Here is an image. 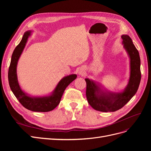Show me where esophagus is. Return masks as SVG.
I'll return each mask as SVG.
<instances>
[{"mask_svg": "<svg viewBox=\"0 0 151 151\" xmlns=\"http://www.w3.org/2000/svg\"><path fill=\"white\" fill-rule=\"evenodd\" d=\"M84 73H85V71L83 70V69H79V70L78 71V74L79 75H84Z\"/></svg>", "mask_w": 151, "mask_h": 151, "instance_id": "obj_1", "label": "esophagus"}]
</instances>
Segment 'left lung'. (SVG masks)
<instances>
[{
	"label": "left lung",
	"instance_id": "obj_1",
	"mask_svg": "<svg viewBox=\"0 0 151 151\" xmlns=\"http://www.w3.org/2000/svg\"><path fill=\"white\" fill-rule=\"evenodd\" d=\"M123 45L130 58V74L129 83L125 89L114 93L103 89L98 83L88 78L86 82V98L91 107L102 112L115 111L129 102L138 90L141 79L140 59L138 50L132 39L127 35H122Z\"/></svg>",
	"mask_w": 151,
	"mask_h": 151
}]
</instances>
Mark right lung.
<instances>
[{
  "mask_svg": "<svg viewBox=\"0 0 151 151\" xmlns=\"http://www.w3.org/2000/svg\"><path fill=\"white\" fill-rule=\"evenodd\" d=\"M31 31L24 33L19 45L16 47L12 55L11 61L8 72L9 83L11 91L20 103L26 109L33 111L47 112L53 110L60 103L62 95L67 87L77 78L76 74L65 76L59 81L53 92L44 96H30L21 88L17 81V65L21 55L23 51Z\"/></svg>",
  "mask_w": 151,
  "mask_h": 151,
  "instance_id": "right-lung-1",
  "label": "right lung"
}]
</instances>
